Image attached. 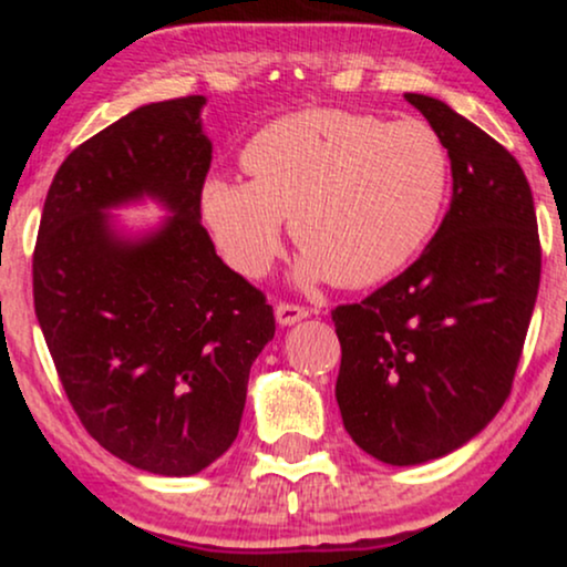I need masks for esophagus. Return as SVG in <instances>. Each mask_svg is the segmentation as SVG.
Returning a JSON list of instances; mask_svg holds the SVG:
<instances>
[{"mask_svg": "<svg viewBox=\"0 0 567 567\" xmlns=\"http://www.w3.org/2000/svg\"><path fill=\"white\" fill-rule=\"evenodd\" d=\"M275 315H277L279 324H296L298 320H303V317H309V309H306V306H298V303L279 301Z\"/></svg>", "mask_w": 567, "mask_h": 567, "instance_id": "esophagus-1", "label": "esophagus"}]
</instances>
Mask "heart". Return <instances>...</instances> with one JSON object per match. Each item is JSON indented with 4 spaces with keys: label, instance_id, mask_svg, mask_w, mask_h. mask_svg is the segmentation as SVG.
<instances>
[{
    "label": "heart",
    "instance_id": "obj_1",
    "mask_svg": "<svg viewBox=\"0 0 567 567\" xmlns=\"http://www.w3.org/2000/svg\"><path fill=\"white\" fill-rule=\"evenodd\" d=\"M250 184L202 186V218L243 277L258 279L282 252V218L301 247L303 279L343 288L383 282L437 229L451 157L421 120L383 125L368 114L311 109L271 122L245 146Z\"/></svg>",
    "mask_w": 567,
    "mask_h": 567
}]
</instances>
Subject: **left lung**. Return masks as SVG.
<instances>
[{
	"label": "left lung",
	"instance_id": "1",
	"mask_svg": "<svg viewBox=\"0 0 567 567\" xmlns=\"http://www.w3.org/2000/svg\"><path fill=\"white\" fill-rule=\"evenodd\" d=\"M451 157L437 234L365 301L336 306V400L351 440L392 466L424 464L491 424L528 336L542 243L519 162L437 97L408 93Z\"/></svg>",
	"mask_w": 567,
	"mask_h": 567
}]
</instances>
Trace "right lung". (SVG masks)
<instances>
[{"mask_svg": "<svg viewBox=\"0 0 567 567\" xmlns=\"http://www.w3.org/2000/svg\"><path fill=\"white\" fill-rule=\"evenodd\" d=\"M202 95L135 109L58 167L34 247V309L71 408L130 466L186 477L237 440L250 365L275 338L266 296L202 226L213 143ZM154 196L174 216L130 244L109 206Z\"/></svg>", "mask_w": 567, "mask_h": 567, "instance_id": "1", "label": "right lung"}]
</instances>
